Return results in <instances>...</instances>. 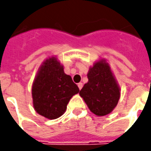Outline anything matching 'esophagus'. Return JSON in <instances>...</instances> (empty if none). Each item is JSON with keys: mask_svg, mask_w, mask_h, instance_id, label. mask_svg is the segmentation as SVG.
<instances>
[{"mask_svg": "<svg viewBox=\"0 0 151 151\" xmlns=\"http://www.w3.org/2000/svg\"><path fill=\"white\" fill-rule=\"evenodd\" d=\"M78 86L79 90H81L82 88V86H83V84H82V82H79L78 84Z\"/></svg>", "mask_w": 151, "mask_h": 151, "instance_id": "esophagus-1", "label": "esophagus"}]
</instances>
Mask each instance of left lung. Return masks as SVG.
<instances>
[{
	"label": "left lung",
	"mask_w": 151,
	"mask_h": 151,
	"mask_svg": "<svg viewBox=\"0 0 151 151\" xmlns=\"http://www.w3.org/2000/svg\"><path fill=\"white\" fill-rule=\"evenodd\" d=\"M88 82L79 92L90 111L104 116L116 107L120 97V88L105 59L95 61L87 73Z\"/></svg>",
	"instance_id": "1"
}]
</instances>
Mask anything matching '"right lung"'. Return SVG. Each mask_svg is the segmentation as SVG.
<instances>
[{
    "mask_svg": "<svg viewBox=\"0 0 151 151\" xmlns=\"http://www.w3.org/2000/svg\"><path fill=\"white\" fill-rule=\"evenodd\" d=\"M79 92L71 76L56 56L47 58L40 65L31 88L33 107L38 114L54 120L65 113L70 99Z\"/></svg>",
    "mask_w": 151,
    "mask_h": 151,
    "instance_id": "add662e5",
    "label": "right lung"
}]
</instances>
